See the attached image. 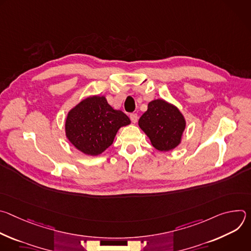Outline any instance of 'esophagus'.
Listing matches in <instances>:
<instances>
[{
    "label": "esophagus",
    "mask_w": 251,
    "mask_h": 251,
    "mask_svg": "<svg viewBox=\"0 0 251 251\" xmlns=\"http://www.w3.org/2000/svg\"><path fill=\"white\" fill-rule=\"evenodd\" d=\"M130 119L133 123H136L138 121V115L136 113H131L130 114Z\"/></svg>",
    "instance_id": "esophagus-1"
}]
</instances>
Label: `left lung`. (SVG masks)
Listing matches in <instances>:
<instances>
[{
  "mask_svg": "<svg viewBox=\"0 0 251 251\" xmlns=\"http://www.w3.org/2000/svg\"><path fill=\"white\" fill-rule=\"evenodd\" d=\"M149 137L153 147L159 151H170L181 143L186 120L176 107L163 99L148 104V110L138 122Z\"/></svg>",
  "mask_w": 251,
  "mask_h": 251,
  "instance_id": "obj_1",
  "label": "left lung"
}]
</instances>
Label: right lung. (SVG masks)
Masks as SVG:
<instances>
[{
  "label": "right lung",
  "instance_id": "obj_1",
  "mask_svg": "<svg viewBox=\"0 0 251 251\" xmlns=\"http://www.w3.org/2000/svg\"><path fill=\"white\" fill-rule=\"evenodd\" d=\"M131 123L104 96H89L71 109L65 120V134L80 152L97 156L112 145L118 130Z\"/></svg>",
  "mask_w": 251,
  "mask_h": 251
}]
</instances>
